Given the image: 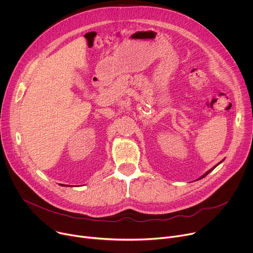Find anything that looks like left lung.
I'll list each match as a JSON object with an SVG mask.
<instances>
[{"mask_svg":"<svg viewBox=\"0 0 253 253\" xmlns=\"http://www.w3.org/2000/svg\"><path fill=\"white\" fill-rule=\"evenodd\" d=\"M220 163H222V161H221V162H220ZM220 163H218V164H217V165H216V166H213V167H212V168H211V169H210V170H209V171H207V172H206V173H205V174H204V175H202V176H201V177H200V178H199V179H202V178H204V177H205V176H207V175H208V174H209V173H210V172H211V171H212V170H213V169H215V168H216V167H217V166H218V165H219V164H220Z\"/></svg>","mask_w":253,"mask_h":253,"instance_id":"obj_1","label":"left lung"}]
</instances>
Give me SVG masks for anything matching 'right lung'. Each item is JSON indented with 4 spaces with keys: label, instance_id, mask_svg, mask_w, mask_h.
<instances>
[{
    "label": "right lung",
    "instance_id": "1",
    "mask_svg": "<svg viewBox=\"0 0 253 253\" xmlns=\"http://www.w3.org/2000/svg\"><path fill=\"white\" fill-rule=\"evenodd\" d=\"M61 185H62V184H61ZM65 185H66V184H65ZM63 186H64V184H63ZM67 186H68V185H67Z\"/></svg>",
    "mask_w": 253,
    "mask_h": 253
}]
</instances>
